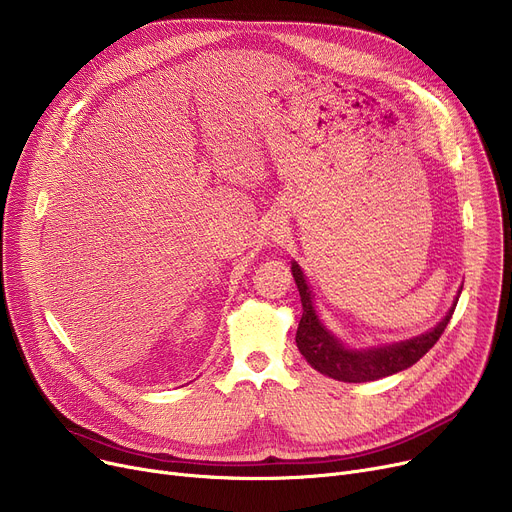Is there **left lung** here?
<instances>
[{
    "label": "left lung",
    "instance_id": "8db88e82",
    "mask_svg": "<svg viewBox=\"0 0 512 512\" xmlns=\"http://www.w3.org/2000/svg\"><path fill=\"white\" fill-rule=\"evenodd\" d=\"M292 276H294V282H297L301 303H303V317L299 321V330H297L299 351L313 369L338 382H351V384L373 382L415 365L429 351V348L440 340L454 313L456 303H459V299H456L440 324L434 330H429L417 338L396 342L390 346L367 348V351H351V348H346L338 338H334L319 321L313 309L311 292L305 282V276L301 272V267L294 261H292Z\"/></svg>",
    "mask_w": 512,
    "mask_h": 512
}]
</instances>
